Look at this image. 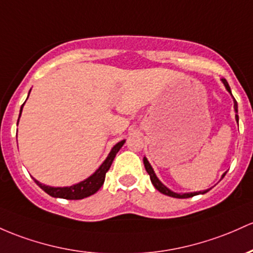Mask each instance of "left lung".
I'll use <instances>...</instances> for the list:
<instances>
[{"instance_id": "left-lung-1", "label": "left lung", "mask_w": 253, "mask_h": 253, "mask_svg": "<svg viewBox=\"0 0 253 253\" xmlns=\"http://www.w3.org/2000/svg\"><path fill=\"white\" fill-rule=\"evenodd\" d=\"M222 82H223L224 86H226L227 91H228L229 93H232V92H230V87H229L228 83H227V80H226V79H222ZM234 109H235V112L238 113V103H237V101H235V99H234ZM235 118H237V121L239 120V116H238V115H235ZM143 161H144V166H145V169H146V171H148V174H149V175H150V180H151L152 185L155 186V188H156L157 191H160L161 193L166 194V196H169V197H174V198H190V197L197 196V194H199V193H202V194H203V193H207L208 191H209V190H205V191H203V192H193V193H184V194L173 192V191H170V190H169V188L166 187V186L163 185L162 182H161L160 180L157 179V176L155 175V171H154V169H152L151 166H150L149 161L146 160V157H144V160H143ZM224 175H226V173H224L223 175H222V177H223Z\"/></svg>"}]
</instances>
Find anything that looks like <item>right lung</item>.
<instances>
[{
  "mask_svg": "<svg viewBox=\"0 0 253 253\" xmlns=\"http://www.w3.org/2000/svg\"><path fill=\"white\" fill-rule=\"evenodd\" d=\"M23 105H21L20 114H21V110H23ZM19 118H20V115H19ZM124 143H125V140H121L120 143L116 144V145L112 149L110 154L108 155L107 160L102 163L101 167L97 169V170L95 171V174H92L90 177H87V179L84 180V181L79 182V184L69 186V187H50V186L42 185L41 182L37 181L36 179H35V182L40 186L44 192L48 193L49 196L55 197V198H63V199L86 198V197L96 193L97 191L102 187V185H103L104 179H105V173L109 170L114 158H115L119 150L121 149V146L124 145Z\"/></svg>",
  "mask_w": 253,
  "mask_h": 253,
  "instance_id": "right-lung-1",
  "label": "right lung"
}]
</instances>
